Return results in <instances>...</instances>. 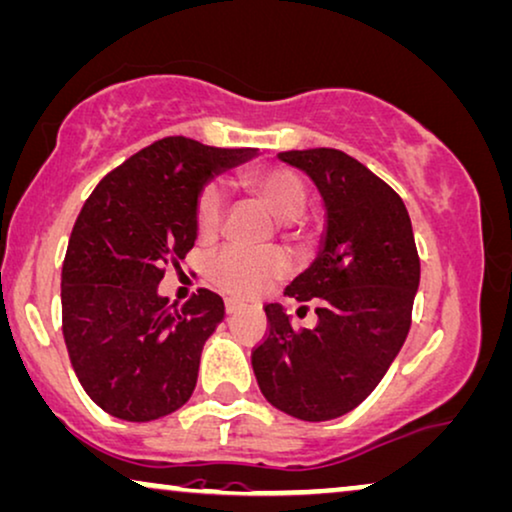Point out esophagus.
I'll use <instances>...</instances> for the list:
<instances>
[{
    "mask_svg": "<svg viewBox=\"0 0 512 512\" xmlns=\"http://www.w3.org/2000/svg\"><path fill=\"white\" fill-rule=\"evenodd\" d=\"M241 308H243V304H239V301H234V299H225V311H227L229 315L239 313Z\"/></svg>",
    "mask_w": 512,
    "mask_h": 512,
    "instance_id": "1",
    "label": "esophagus"
}]
</instances>
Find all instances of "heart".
Here are the masks:
<instances>
[{
    "mask_svg": "<svg viewBox=\"0 0 512 512\" xmlns=\"http://www.w3.org/2000/svg\"><path fill=\"white\" fill-rule=\"evenodd\" d=\"M243 185L269 208V213L278 220L280 234L287 241L306 239L308 229L301 213L308 204V187L297 171L283 164H264V167L248 169L243 174ZM225 211L227 199L222 187L206 185L199 194L197 213H194L201 239H213L220 234ZM206 273L222 292L234 294V297H253L290 273V259L280 250L250 253V250L232 246L208 259Z\"/></svg>",
    "mask_w": 512,
    "mask_h": 512,
    "instance_id": "heart-1",
    "label": "heart"
}]
</instances>
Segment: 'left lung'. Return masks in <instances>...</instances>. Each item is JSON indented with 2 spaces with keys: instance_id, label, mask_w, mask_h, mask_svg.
Listing matches in <instances>:
<instances>
[{
  "instance_id": "obj_1",
  "label": "left lung",
  "mask_w": 512,
  "mask_h": 512,
  "mask_svg": "<svg viewBox=\"0 0 512 512\" xmlns=\"http://www.w3.org/2000/svg\"><path fill=\"white\" fill-rule=\"evenodd\" d=\"M278 157L306 171L325 199L320 255L285 290L313 301L318 325L292 329L283 306L266 304L269 327L253 350V369L271 406L306 422L334 420L369 397L399 355L420 257L406 204L355 157L336 148Z\"/></svg>"
}]
</instances>
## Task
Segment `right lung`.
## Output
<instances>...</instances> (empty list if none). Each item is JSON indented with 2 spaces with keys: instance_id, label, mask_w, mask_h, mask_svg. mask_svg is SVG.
Here are the masks:
<instances>
[{
  "instance_id": "obj_1",
  "label": "right lung",
  "mask_w": 512,
  "mask_h": 512,
  "mask_svg": "<svg viewBox=\"0 0 512 512\" xmlns=\"http://www.w3.org/2000/svg\"><path fill=\"white\" fill-rule=\"evenodd\" d=\"M253 155L167 136L106 174L78 213L62 264V334L83 390L109 415L148 422L192 397L225 304L201 287L176 308L157 285L194 246L208 178Z\"/></svg>"
}]
</instances>
